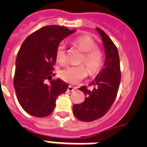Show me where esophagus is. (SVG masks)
<instances>
[{"label": "esophagus", "instance_id": "34e87169", "mask_svg": "<svg viewBox=\"0 0 147 147\" xmlns=\"http://www.w3.org/2000/svg\"><path fill=\"white\" fill-rule=\"evenodd\" d=\"M76 89V88H74L72 87V86H71V85H69V88H68V92H72L73 91H75V90Z\"/></svg>", "mask_w": 147, "mask_h": 147}]
</instances>
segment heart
<instances>
[{
	"label": "heart",
	"instance_id": "heart-1",
	"mask_svg": "<svg viewBox=\"0 0 147 147\" xmlns=\"http://www.w3.org/2000/svg\"><path fill=\"white\" fill-rule=\"evenodd\" d=\"M76 47L82 51L83 55L81 58L80 65H70L60 71V78L70 84H77L87 76L88 71L91 74L98 72L103 65L104 56L102 51L98 48L95 41L88 36H80L72 40ZM55 58L58 62L64 63L66 59L65 46L60 43L55 51Z\"/></svg>",
	"mask_w": 147,
	"mask_h": 147
}]
</instances>
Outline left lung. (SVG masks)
<instances>
[{"label": "left lung", "mask_w": 147, "mask_h": 147, "mask_svg": "<svg viewBox=\"0 0 147 147\" xmlns=\"http://www.w3.org/2000/svg\"><path fill=\"white\" fill-rule=\"evenodd\" d=\"M100 34L105 47V62L101 71L98 74L89 85L79 88L85 94L82 103L74 105V115L82 121L90 122L100 118L111 107L116 99L121 82V67L118 50L110 37L100 28H96Z\"/></svg>", "instance_id": "left-lung-1"}]
</instances>
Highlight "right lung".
<instances>
[{"instance_id": "1", "label": "right lung", "mask_w": 147, "mask_h": 147, "mask_svg": "<svg viewBox=\"0 0 147 147\" xmlns=\"http://www.w3.org/2000/svg\"><path fill=\"white\" fill-rule=\"evenodd\" d=\"M76 30L57 25L43 26L24 40L16 59L13 86L17 100L29 114L44 117L52 114L57 97L69 85L53 79L55 51L63 39ZM47 80H50L47 83Z\"/></svg>"}]
</instances>
